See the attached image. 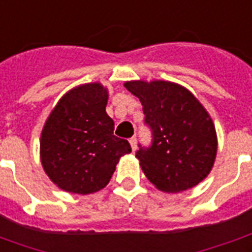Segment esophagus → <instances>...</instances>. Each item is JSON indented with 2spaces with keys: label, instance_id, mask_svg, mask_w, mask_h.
Returning <instances> with one entry per match:
<instances>
[{
  "label": "esophagus",
  "instance_id": "obj_1",
  "mask_svg": "<svg viewBox=\"0 0 252 252\" xmlns=\"http://www.w3.org/2000/svg\"><path fill=\"white\" fill-rule=\"evenodd\" d=\"M129 144H131V148L135 151L136 150V144H137V139L135 136L129 139Z\"/></svg>",
  "mask_w": 252,
  "mask_h": 252
}]
</instances>
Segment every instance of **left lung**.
<instances>
[{
	"instance_id": "1",
	"label": "left lung",
	"mask_w": 252,
	"mask_h": 252,
	"mask_svg": "<svg viewBox=\"0 0 252 252\" xmlns=\"http://www.w3.org/2000/svg\"><path fill=\"white\" fill-rule=\"evenodd\" d=\"M124 86L140 99L153 131L151 146H139L136 153L148 181L166 193L198 185L217 153L216 129L205 108L178 83L128 81Z\"/></svg>"
}]
</instances>
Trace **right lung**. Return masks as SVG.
I'll use <instances>...</instances> for the list:
<instances>
[{
	"label": "right lung",
	"mask_w": 252,
	"mask_h": 252,
	"mask_svg": "<svg viewBox=\"0 0 252 252\" xmlns=\"http://www.w3.org/2000/svg\"><path fill=\"white\" fill-rule=\"evenodd\" d=\"M108 90L98 82L71 89L48 116L40 137L41 166L64 191L90 194L104 189L119 159L132 151L113 135L106 115Z\"/></svg>",
	"instance_id": "add662e5"
}]
</instances>
